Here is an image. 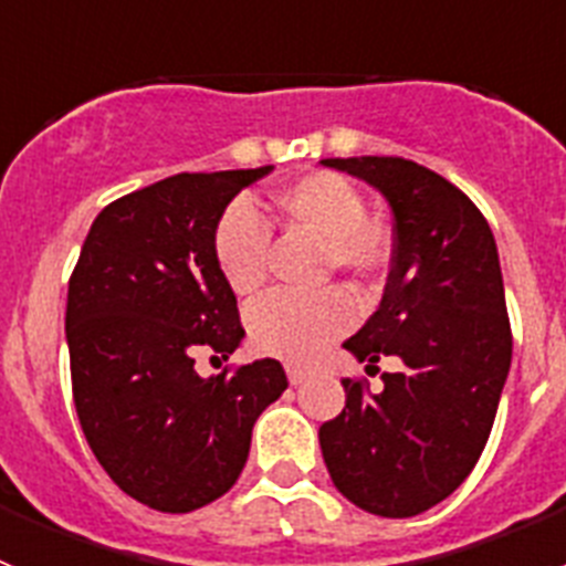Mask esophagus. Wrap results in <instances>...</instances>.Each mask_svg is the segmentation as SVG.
I'll list each match as a JSON object with an SVG mask.
<instances>
[{
  "label": "esophagus",
  "instance_id": "obj_1",
  "mask_svg": "<svg viewBox=\"0 0 566 566\" xmlns=\"http://www.w3.org/2000/svg\"><path fill=\"white\" fill-rule=\"evenodd\" d=\"M286 374H289V382H292V385H300L303 379L308 377L306 368H300V365H286Z\"/></svg>",
  "mask_w": 566,
  "mask_h": 566
}]
</instances>
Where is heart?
<instances>
[{
	"label": "heart",
	"instance_id": "1",
	"mask_svg": "<svg viewBox=\"0 0 566 566\" xmlns=\"http://www.w3.org/2000/svg\"><path fill=\"white\" fill-rule=\"evenodd\" d=\"M274 209L292 232L317 240L319 280L334 274L354 289L377 286L397 252L391 223L368 214L365 195L337 172H312L277 189ZM214 263L234 294L252 297L269 277V229L243 203L227 209L214 227ZM354 323L352 300L339 289L314 297L269 294L249 314L252 343L263 354L308 363Z\"/></svg>",
	"mask_w": 566,
	"mask_h": 566
}]
</instances>
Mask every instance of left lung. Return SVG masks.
Wrapping results in <instances>:
<instances>
[{
  "instance_id": "8db88e82",
  "label": "left lung",
  "mask_w": 566,
  "mask_h": 566,
  "mask_svg": "<svg viewBox=\"0 0 566 566\" xmlns=\"http://www.w3.org/2000/svg\"><path fill=\"white\" fill-rule=\"evenodd\" d=\"M385 195L394 266L374 317L345 348L385 371L382 391L343 379L345 408L319 428L334 488L374 516L408 518L476 468L513 357L496 240L459 187L399 155L326 158ZM379 371V368H377Z\"/></svg>"
}]
</instances>
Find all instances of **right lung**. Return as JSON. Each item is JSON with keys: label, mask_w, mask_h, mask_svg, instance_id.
Wrapping results in <instances>:
<instances>
[{"label": "right lung", "mask_w": 566, "mask_h": 566, "mask_svg": "<svg viewBox=\"0 0 566 566\" xmlns=\"http://www.w3.org/2000/svg\"><path fill=\"white\" fill-rule=\"evenodd\" d=\"M272 167L178 172L107 203L70 274V382L98 464L135 502L192 513L247 464L252 424L289 388L277 359L201 379L243 337L238 297L214 263V227Z\"/></svg>", "instance_id": "1"}]
</instances>
